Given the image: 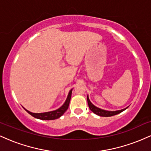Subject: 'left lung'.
I'll return each instance as SVG.
<instances>
[{
	"instance_id": "left-lung-1",
	"label": "left lung",
	"mask_w": 151,
	"mask_h": 151,
	"mask_svg": "<svg viewBox=\"0 0 151 151\" xmlns=\"http://www.w3.org/2000/svg\"><path fill=\"white\" fill-rule=\"evenodd\" d=\"M87 101H88V105H89V107L90 109V110L94 113L96 115L100 116H105V117H108V116H112L116 115L118 114H120L121 112L124 111L126 109H121V110H119V111H106V110H103V109H101L98 107L95 106L94 105L91 104V102L90 101L89 97L87 96Z\"/></svg>"
}]
</instances>
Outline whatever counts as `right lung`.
<instances>
[{"mask_svg": "<svg viewBox=\"0 0 151 151\" xmlns=\"http://www.w3.org/2000/svg\"><path fill=\"white\" fill-rule=\"evenodd\" d=\"M72 90H70V92H69L68 96H67V100L65 102L63 105L60 107V109H57L55 111H49V112H45V113H40V114H35V113H32V112L26 110V111L28 114H30L31 116L36 118V119H41V120H54V119H57L58 118H60L61 116L64 114V113L67 110L69 107V104H70L71 96H72Z\"/></svg>", "mask_w": 151, "mask_h": 151, "instance_id": "obj_1", "label": "right lung"}]
</instances>
